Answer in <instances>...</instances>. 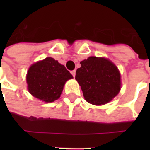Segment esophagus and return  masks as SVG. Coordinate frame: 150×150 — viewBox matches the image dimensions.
<instances>
[{"label": "esophagus", "instance_id": "esophagus-1", "mask_svg": "<svg viewBox=\"0 0 150 150\" xmlns=\"http://www.w3.org/2000/svg\"><path fill=\"white\" fill-rule=\"evenodd\" d=\"M75 71H75V70H73V71H71V75H73V77H75Z\"/></svg>", "mask_w": 150, "mask_h": 150}]
</instances>
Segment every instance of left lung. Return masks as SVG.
Segmentation results:
<instances>
[{
	"instance_id": "obj_1",
	"label": "left lung",
	"mask_w": 150,
	"mask_h": 150,
	"mask_svg": "<svg viewBox=\"0 0 150 150\" xmlns=\"http://www.w3.org/2000/svg\"><path fill=\"white\" fill-rule=\"evenodd\" d=\"M80 64L75 79L87 102L96 106L106 104L119 93L121 74L112 61L105 57H89Z\"/></svg>"
}]
</instances>
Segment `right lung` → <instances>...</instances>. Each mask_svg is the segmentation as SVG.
Listing matches in <instances>:
<instances>
[{
    "mask_svg": "<svg viewBox=\"0 0 150 150\" xmlns=\"http://www.w3.org/2000/svg\"><path fill=\"white\" fill-rule=\"evenodd\" d=\"M72 78L63 64L52 57H47L29 68L26 75L28 90L39 100L54 102L61 96L65 82Z\"/></svg>",
    "mask_w": 150,
    "mask_h": 150,
    "instance_id": "obj_1",
    "label": "right lung"
}]
</instances>
